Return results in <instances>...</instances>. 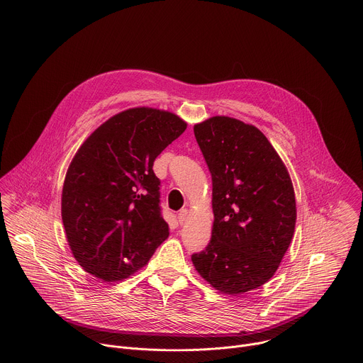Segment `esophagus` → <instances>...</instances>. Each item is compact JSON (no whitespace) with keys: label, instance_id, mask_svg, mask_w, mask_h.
<instances>
[{"label":"esophagus","instance_id":"34e87169","mask_svg":"<svg viewBox=\"0 0 363 363\" xmlns=\"http://www.w3.org/2000/svg\"><path fill=\"white\" fill-rule=\"evenodd\" d=\"M188 213H189V211H188L186 208H182V209L179 211V213H178V220H179L181 225L188 219Z\"/></svg>","mask_w":363,"mask_h":363}]
</instances>
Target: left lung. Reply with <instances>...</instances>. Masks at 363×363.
<instances>
[{"label":"left lung","mask_w":363,"mask_h":363,"mask_svg":"<svg viewBox=\"0 0 363 363\" xmlns=\"http://www.w3.org/2000/svg\"><path fill=\"white\" fill-rule=\"evenodd\" d=\"M212 177L213 226L208 247L191 257L198 274L226 295H240L277 272L295 230L291 177L254 125L212 116L194 127Z\"/></svg>","instance_id":"8db88e82"}]
</instances>
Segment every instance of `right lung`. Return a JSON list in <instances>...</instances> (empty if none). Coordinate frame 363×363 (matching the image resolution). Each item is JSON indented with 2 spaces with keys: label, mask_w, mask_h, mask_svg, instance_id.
I'll list each match as a JSON object with an SVG mask.
<instances>
[{
  "label": "right lung",
  "mask_w": 363,
  "mask_h": 363,
  "mask_svg": "<svg viewBox=\"0 0 363 363\" xmlns=\"http://www.w3.org/2000/svg\"><path fill=\"white\" fill-rule=\"evenodd\" d=\"M185 130L178 115L140 106L113 115L81 145L65 175L61 215L71 252L88 274L123 281L168 238L152 167Z\"/></svg>",
  "instance_id": "obj_1"
}]
</instances>
